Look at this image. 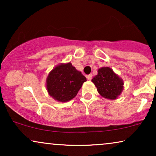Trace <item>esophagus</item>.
Returning <instances> with one entry per match:
<instances>
[{
    "label": "esophagus",
    "mask_w": 156,
    "mask_h": 156,
    "mask_svg": "<svg viewBox=\"0 0 156 156\" xmlns=\"http://www.w3.org/2000/svg\"><path fill=\"white\" fill-rule=\"evenodd\" d=\"M87 78L88 80H91V79H92V74H88V75H87Z\"/></svg>",
    "instance_id": "1"
}]
</instances>
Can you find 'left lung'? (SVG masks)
<instances>
[{
  "instance_id": "left-lung-1",
  "label": "left lung",
  "mask_w": 156,
  "mask_h": 156,
  "mask_svg": "<svg viewBox=\"0 0 156 156\" xmlns=\"http://www.w3.org/2000/svg\"><path fill=\"white\" fill-rule=\"evenodd\" d=\"M91 81L99 94L108 99H116L123 88V80L109 67L100 68Z\"/></svg>"
}]
</instances>
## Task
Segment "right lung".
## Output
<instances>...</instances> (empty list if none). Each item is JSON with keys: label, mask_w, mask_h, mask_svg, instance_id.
Segmentation results:
<instances>
[{"label": "right lung", "mask_w": 156, "mask_h": 156, "mask_svg": "<svg viewBox=\"0 0 156 156\" xmlns=\"http://www.w3.org/2000/svg\"><path fill=\"white\" fill-rule=\"evenodd\" d=\"M87 79L70 62L61 64L50 72L47 89L51 97L61 102L68 101L77 94Z\"/></svg>", "instance_id": "obj_1"}]
</instances>
